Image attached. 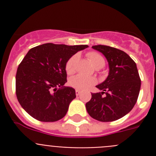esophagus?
<instances>
[{
    "instance_id": "1",
    "label": "esophagus",
    "mask_w": 156,
    "mask_h": 156,
    "mask_svg": "<svg viewBox=\"0 0 156 156\" xmlns=\"http://www.w3.org/2000/svg\"><path fill=\"white\" fill-rule=\"evenodd\" d=\"M80 93L81 91L80 90H76V96H79V95L80 94Z\"/></svg>"
}]
</instances>
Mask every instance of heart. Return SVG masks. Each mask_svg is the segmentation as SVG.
<instances>
[{"label": "heart", "mask_w": 156, "mask_h": 156, "mask_svg": "<svg viewBox=\"0 0 156 156\" xmlns=\"http://www.w3.org/2000/svg\"><path fill=\"white\" fill-rule=\"evenodd\" d=\"M87 57L89 59L94 67L96 69L103 68L105 65V60L101 55L98 52H88ZM79 58V55L76 54L69 59L66 64V71L68 74H73L75 73L76 63ZM70 86L79 90H87L94 84L97 83V80L94 77L86 76L78 74L72 77L69 81Z\"/></svg>", "instance_id": "heart-1"}]
</instances>
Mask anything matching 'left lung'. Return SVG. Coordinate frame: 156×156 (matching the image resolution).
I'll return each instance as SVG.
<instances>
[{
  "mask_svg": "<svg viewBox=\"0 0 156 156\" xmlns=\"http://www.w3.org/2000/svg\"><path fill=\"white\" fill-rule=\"evenodd\" d=\"M92 48L104 55L109 73L105 80L96 86L102 91L91 93V99L86 103L87 111L101 122L117 120L129 113L137 102L140 89L137 65L126 52L117 48L105 45Z\"/></svg>",
  "mask_w": 156,
  "mask_h": 156,
  "instance_id": "left-lung-1",
  "label": "left lung"
}]
</instances>
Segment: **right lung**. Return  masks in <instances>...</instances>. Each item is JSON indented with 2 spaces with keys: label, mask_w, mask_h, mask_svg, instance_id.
<instances>
[{
  "label": "right lung",
  "mask_w": 156,
  "mask_h": 156,
  "mask_svg": "<svg viewBox=\"0 0 156 156\" xmlns=\"http://www.w3.org/2000/svg\"><path fill=\"white\" fill-rule=\"evenodd\" d=\"M87 47L48 43L29 51L16 77L17 99L29 115L41 122H55L66 115L76 98L73 88L63 86L67 82L66 64Z\"/></svg>",
  "instance_id": "right-lung-1"
}]
</instances>
